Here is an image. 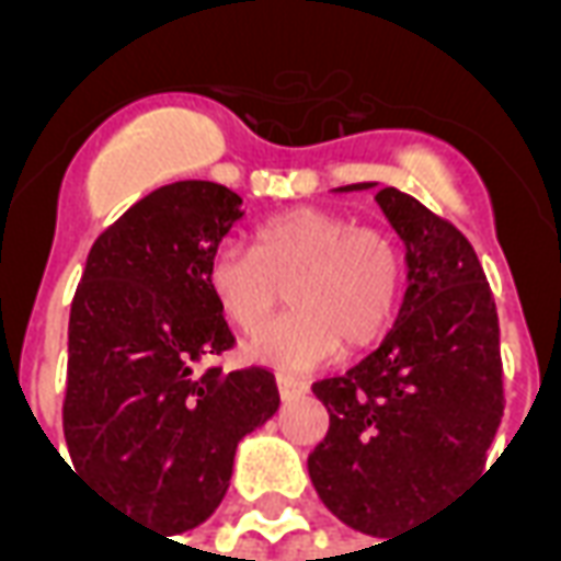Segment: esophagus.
I'll return each mask as SVG.
<instances>
[{"label":"esophagus","mask_w":561,"mask_h":561,"mask_svg":"<svg viewBox=\"0 0 561 561\" xmlns=\"http://www.w3.org/2000/svg\"><path fill=\"white\" fill-rule=\"evenodd\" d=\"M276 388H279V397L285 402L288 400H297V397H304L306 390V381H300V378H291V376H279L276 378Z\"/></svg>","instance_id":"esophagus-1"}]
</instances>
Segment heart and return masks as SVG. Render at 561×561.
I'll return each instance as SVG.
<instances>
[{
  "instance_id": "1",
  "label": "heart",
  "mask_w": 561,
  "mask_h": 561,
  "mask_svg": "<svg viewBox=\"0 0 561 561\" xmlns=\"http://www.w3.org/2000/svg\"><path fill=\"white\" fill-rule=\"evenodd\" d=\"M400 243L333 209L297 207L261 221L255 249L221 243L207 285L233 328L255 330L289 288L295 309L245 342L255 364L306 373L336 348L360 352L388 330L402 291Z\"/></svg>"
}]
</instances>
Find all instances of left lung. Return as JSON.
Instances as JSON below:
<instances>
[{"mask_svg": "<svg viewBox=\"0 0 561 561\" xmlns=\"http://www.w3.org/2000/svg\"><path fill=\"white\" fill-rule=\"evenodd\" d=\"M376 204L405 243L409 288L376 352L312 385L330 430L309 478L345 526L390 541L483 469L505 390L495 300L469 240L393 185Z\"/></svg>", "mask_w": 561, "mask_h": 561, "instance_id": "left-lung-1", "label": "left lung"}]
</instances>
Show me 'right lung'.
Returning a JSON list of instances; mask_svg holds the SVG:
<instances>
[{"label": "right lung", "mask_w": 561, "mask_h": 561, "mask_svg": "<svg viewBox=\"0 0 561 561\" xmlns=\"http://www.w3.org/2000/svg\"><path fill=\"white\" fill-rule=\"evenodd\" d=\"M243 216L219 183L161 185L92 243L71 304L62 426L75 469L173 535L219 507L237 445L279 409L261 366L197 369L233 345L207 264Z\"/></svg>", "instance_id": "obj_1"}]
</instances>
